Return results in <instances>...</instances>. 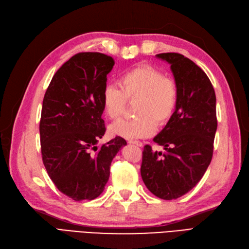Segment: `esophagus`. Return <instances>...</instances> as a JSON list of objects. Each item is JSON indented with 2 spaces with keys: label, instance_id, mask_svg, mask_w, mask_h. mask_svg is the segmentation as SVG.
Returning a JSON list of instances; mask_svg holds the SVG:
<instances>
[{
  "label": "esophagus",
  "instance_id": "1",
  "mask_svg": "<svg viewBox=\"0 0 249 249\" xmlns=\"http://www.w3.org/2000/svg\"><path fill=\"white\" fill-rule=\"evenodd\" d=\"M129 143H131V144H135V145H137V146H139V147L143 146L142 142H140V141H134V140H131V141H129Z\"/></svg>",
  "mask_w": 249,
  "mask_h": 249
}]
</instances>
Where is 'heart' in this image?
Returning a JSON list of instances; mask_svg holds the SVG:
<instances>
[{
	"instance_id": "1",
	"label": "heart",
	"mask_w": 249,
	"mask_h": 249,
	"mask_svg": "<svg viewBox=\"0 0 249 249\" xmlns=\"http://www.w3.org/2000/svg\"><path fill=\"white\" fill-rule=\"evenodd\" d=\"M119 89L105 86L102 95L103 111L108 118H118L125 101L136 100L131 120H118L110 125L113 136L140 139L152 136L158 125L167 124L173 117L178 103L177 82L152 65H140L124 72L118 79Z\"/></svg>"
}]
</instances>
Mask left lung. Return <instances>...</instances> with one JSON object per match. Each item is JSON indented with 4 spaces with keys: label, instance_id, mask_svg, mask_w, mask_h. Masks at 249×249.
Wrapping results in <instances>:
<instances>
[{
    "label": "left lung",
    "instance_id": "obj_1",
    "mask_svg": "<svg viewBox=\"0 0 249 249\" xmlns=\"http://www.w3.org/2000/svg\"><path fill=\"white\" fill-rule=\"evenodd\" d=\"M170 64L178 88L175 115L154 138L165 153L143 149L141 178L162 199H177L195 187L212 160L217 130L216 95L199 66L178 53L156 55Z\"/></svg>",
    "mask_w": 249,
    "mask_h": 249
}]
</instances>
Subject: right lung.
Returning a JSON list of instances; mask_svg holds the SVG:
<instances>
[{
    "instance_id": "right-lung-1",
    "label": "right lung",
    "mask_w": 249,
    "mask_h": 249,
    "mask_svg": "<svg viewBox=\"0 0 249 249\" xmlns=\"http://www.w3.org/2000/svg\"><path fill=\"white\" fill-rule=\"evenodd\" d=\"M114 60L101 53H79L53 77L42 102L39 124L44 167L59 191L73 200L100 196L122 137L97 142L106 132L101 95Z\"/></svg>"
}]
</instances>
